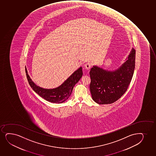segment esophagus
<instances>
[{
	"instance_id": "obj_1",
	"label": "esophagus",
	"mask_w": 156,
	"mask_h": 156,
	"mask_svg": "<svg viewBox=\"0 0 156 156\" xmlns=\"http://www.w3.org/2000/svg\"><path fill=\"white\" fill-rule=\"evenodd\" d=\"M85 68H86L87 70L90 69L91 68V64H90V63H86V64L85 65Z\"/></svg>"
}]
</instances>
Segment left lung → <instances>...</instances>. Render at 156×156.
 <instances>
[{
	"label": "left lung",
	"instance_id": "obj_1",
	"mask_svg": "<svg viewBox=\"0 0 156 156\" xmlns=\"http://www.w3.org/2000/svg\"><path fill=\"white\" fill-rule=\"evenodd\" d=\"M135 50L133 48L126 61L114 70L94 66L90 71V91L93 100L99 105L112 104L127 90L134 71Z\"/></svg>",
	"mask_w": 156,
	"mask_h": 156
}]
</instances>
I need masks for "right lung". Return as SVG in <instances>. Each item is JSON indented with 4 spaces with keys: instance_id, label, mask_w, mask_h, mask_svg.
Listing matches in <instances>:
<instances>
[{
    "instance_id": "add662e5",
    "label": "right lung",
    "mask_w": 156,
    "mask_h": 156,
    "mask_svg": "<svg viewBox=\"0 0 156 156\" xmlns=\"http://www.w3.org/2000/svg\"><path fill=\"white\" fill-rule=\"evenodd\" d=\"M26 75L29 84L35 93L41 97L49 102L61 104L66 101L70 97L74 86L82 77V68L80 67L74 72L62 84L54 88H44L38 86L29 76L27 69H25Z\"/></svg>"
}]
</instances>
